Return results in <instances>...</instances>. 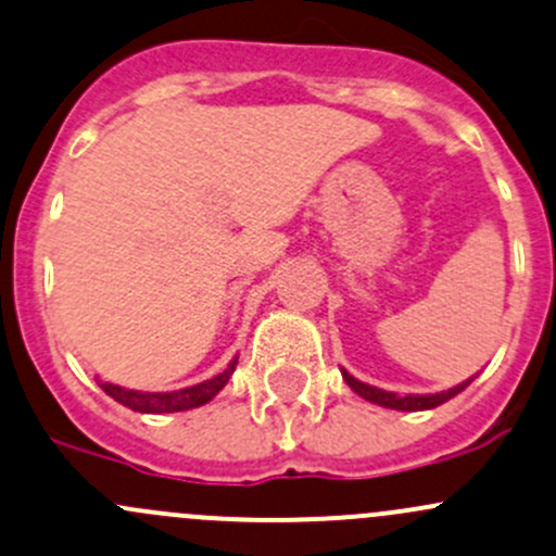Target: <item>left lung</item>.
Listing matches in <instances>:
<instances>
[{
    "instance_id": "8db88e82",
    "label": "left lung",
    "mask_w": 556,
    "mask_h": 556,
    "mask_svg": "<svg viewBox=\"0 0 556 556\" xmlns=\"http://www.w3.org/2000/svg\"><path fill=\"white\" fill-rule=\"evenodd\" d=\"M341 372H343V381L352 386V389L362 396V400L376 402V405H381V407H391V410H407V413H413V410H431V407H437V405H442V402L453 400L455 394H460V391H464L466 386L471 383V378H469V381L453 386V389H447V391H440V394H407V396H400V394H394V391H383V389H376V386H367V383L356 381V378L349 376L346 370H341Z\"/></svg>"
}]
</instances>
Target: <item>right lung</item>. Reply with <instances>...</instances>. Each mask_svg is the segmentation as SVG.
Segmentation results:
<instances>
[{
    "mask_svg": "<svg viewBox=\"0 0 556 556\" xmlns=\"http://www.w3.org/2000/svg\"><path fill=\"white\" fill-rule=\"evenodd\" d=\"M233 367H237V359H231V365L226 367L224 372H218L215 378H210V381H202L178 391H132L114 383H101V389L106 391L109 396H114L119 405L130 407V410L136 413H180L191 410V407H200L204 402L213 400L231 378Z\"/></svg>",
    "mask_w": 556,
    "mask_h": 556,
    "instance_id": "obj_1",
    "label": "right lung"
}]
</instances>
